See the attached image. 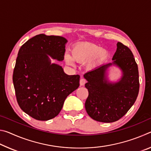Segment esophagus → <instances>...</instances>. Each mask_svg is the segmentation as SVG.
Instances as JSON below:
<instances>
[{
    "label": "esophagus",
    "instance_id": "esophagus-1",
    "mask_svg": "<svg viewBox=\"0 0 151 151\" xmlns=\"http://www.w3.org/2000/svg\"><path fill=\"white\" fill-rule=\"evenodd\" d=\"M86 83V81L84 78H81L80 80V85L81 86H84Z\"/></svg>",
    "mask_w": 151,
    "mask_h": 151
}]
</instances>
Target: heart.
I'll return each instance as SVG.
<instances>
[{"label":"heart","mask_w":151,"mask_h":151,"mask_svg":"<svg viewBox=\"0 0 151 151\" xmlns=\"http://www.w3.org/2000/svg\"><path fill=\"white\" fill-rule=\"evenodd\" d=\"M72 57L65 55V60L68 65L74 66L73 60L80 63H87L89 68H94L105 62L109 57V51L99 45L89 42H80L75 45L71 49Z\"/></svg>","instance_id":"1"}]
</instances>
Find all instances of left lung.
Wrapping results in <instances>:
<instances>
[{"label":"left lung","mask_w":151,"mask_h":151,"mask_svg":"<svg viewBox=\"0 0 151 151\" xmlns=\"http://www.w3.org/2000/svg\"><path fill=\"white\" fill-rule=\"evenodd\" d=\"M112 63L97 67L84 75L88 96L85 102L86 112L92 119L112 122L122 118L136 101L139 91V70L131 50L118 42ZM119 68L122 76L118 81L108 79L111 66Z\"/></svg>","instance_id":"obj_1"}]
</instances>
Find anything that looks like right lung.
Segmentation results:
<instances>
[{"label":"right lung","instance_id":"right-lung-1","mask_svg":"<svg viewBox=\"0 0 151 151\" xmlns=\"http://www.w3.org/2000/svg\"><path fill=\"white\" fill-rule=\"evenodd\" d=\"M67 40L60 36L36 35L19 49L12 81L17 100L33 119L48 121L57 116L69 94L79 86L80 76L68 75L50 57L64 60Z\"/></svg>","mask_w":151,"mask_h":151}]
</instances>
